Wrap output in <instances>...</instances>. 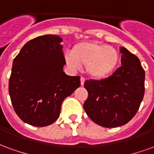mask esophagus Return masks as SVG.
I'll return each instance as SVG.
<instances>
[{"mask_svg": "<svg viewBox=\"0 0 154 154\" xmlns=\"http://www.w3.org/2000/svg\"><path fill=\"white\" fill-rule=\"evenodd\" d=\"M81 85L82 86H83L84 85V82H85V78H84L83 77H81Z\"/></svg>", "mask_w": 154, "mask_h": 154, "instance_id": "obj_1", "label": "esophagus"}]
</instances>
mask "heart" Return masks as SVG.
I'll list each match as a JSON object with an SVG mask.
<instances>
[{
    "mask_svg": "<svg viewBox=\"0 0 154 154\" xmlns=\"http://www.w3.org/2000/svg\"><path fill=\"white\" fill-rule=\"evenodd\" d=\"M65 62L73 70L85 67L88 76L101 79L116 70L119 62V54L112 46L97 42H82L72 48V54H66Z\"/></svg>",
    "mask_w": 154,
    "mask_h": 154,
    "instance_id": "b5f03b06",
    "label": "heart"
}]
</instances>
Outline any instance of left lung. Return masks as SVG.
<instances>
[{
    "label": "left lung",
    "instance_id": "8db88e82",
    "mask_svg": "<svg viewBox=\"0 0 154 154\" xmlns=\"http://www.w3.org/2000/svg\"><path fill=\"white\" fill-rule=\"evenodd\" d=\"M121 67L110 77L86 81L88 97L83 108L91 119L106 128L129 122L139 110L144 96L145 72L139 57L120 48Z\"/></svg>",
    "mask_w": 154,
    "mask_h": 154
}]
</instances>
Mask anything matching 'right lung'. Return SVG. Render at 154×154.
Listing matches in <instances>:
<instances>
[{
    "mask_svg": "<svg viewBox=\"0 0 154 154\" xmlns=\"http://www.w3.org/2000/svg\"><path fill=\"white\" fill-rule=\"evenodd\" d=\"M46 35L27 42L15 57L9 80V94L15 113L25 123L44 127L59 117L66 97L80 87L79 76H67L60 43Z\"/></svg>",
    "mask_w": 154,
    "mask_h": 154,
    "instance_id": "obj_1",
    "label": "right lung"
}]
</instances>
